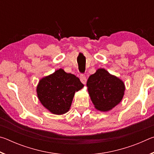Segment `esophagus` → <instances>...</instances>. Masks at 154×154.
<instances>
[{
  "label": "esophagus",
  "instance_id": "esophagus-1",
  "mask_svg": "<svg viewBox=\"0 0 154 154\" xmlns=\"http://www.w3.org/2000/svg\"><path fill=\"white\" fill-rule=\"evenodd\" d=\"M80 80H81V82H82V83H83V84H85V83H86L87 79H86V77H85L84 75H81Z\"/></svg>",
  "mask_w": 154,
  "mask_h": 154
}]
</instances>
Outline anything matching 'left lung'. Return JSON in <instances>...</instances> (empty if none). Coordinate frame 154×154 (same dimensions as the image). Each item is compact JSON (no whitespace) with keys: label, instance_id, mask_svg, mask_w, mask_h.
<instances>
[{"label":"left lung","instance_id":"1","mask_svg":"<svg viewBox=\"0 0 154 154\" xmlns=\"http://www.w3.org/2000/svg\"><path fill=\"white\" fill-rule=\"evenodd\" d=\"M86 85L94 107L103 112L110 111L119 104L126 89L123 81L101 68L90 75Z\"/></svg>","mask_w":154,"mask_h":154}]
</instances>
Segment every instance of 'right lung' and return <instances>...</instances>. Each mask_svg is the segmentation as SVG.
Masks as SVG:
<instances>
[{"label": "right lung", "mask_w": 154, "mask_h": 154, "mask_svg": "<svg viewBox=\"0 0 154 154\" xmlns=\"http://www.w3.org/2000/svg\"><path fill=\"white\" fill-rule=\"evenodd\" d=\"M83 86L75 75L60 69L41 78L36 86V94L42 105L50 113L63 115L71 108L75 92Z\"/></svg>", "instance_id": "add662e5"}]
</instances>
